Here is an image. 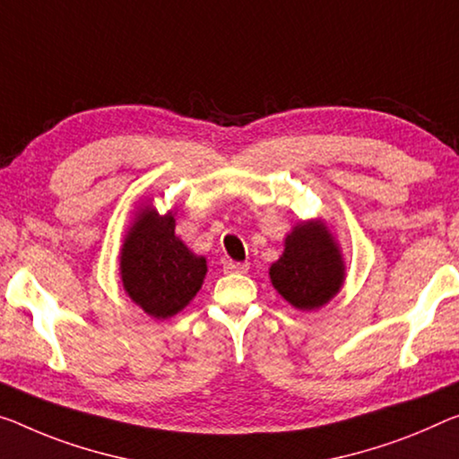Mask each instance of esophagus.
I'll list each match as a JSON object with an SVG mask.
<instances>
[{"label": "esophagus", "mask_w": 459, "mask_h": 459, "mask_svg": "<svg viewBox=\"0 0 459 459\" xmlns=\"http://www.w3.org/2000/svg\"><path fill=\"white\" fill-rule=\"evenodd\" d=\"M248 263H234V260H225L223 273H248Z\"/></svg>", "instance_id": "esophagus-1"}]
</instances>
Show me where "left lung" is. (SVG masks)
<instances>
[{
	"instance_id": "obj_1",
	"label": "left lung",
	"mask_w": 459,
	"mask_h": 459,
	"mask_svg": "<svg viewBox=\"0 0 459 459\" xmlns=\"http://www.w3.org/2000/svg\"><path fill=\"white\" fill-rule=\"evenodd\" d=\"M344 264L338 246L318 221L295 228L285 239V252L271 266L277 291L298 309H316L338 293Z\"/></svg>"
}]
</instances>
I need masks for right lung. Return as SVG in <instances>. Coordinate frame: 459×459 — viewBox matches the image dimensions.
<instances>
[{
    "instance_id": "1",
    "label": "right lung",
    "mask_w": 459,
    "mask_h": 459,
    "mask_svg": "<svg viewBox=\"0 0 459 459\" xmlns=\"http://www.w3.org/2000/svg\"><path fill=\"white\" fill-rule=\"evenodd\" d=\"M207 263L174 234V215L141 209L121 252V277L129 298L153 318H170L195 298Z\"/></svg>"
}]
</instances>
